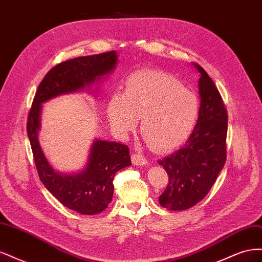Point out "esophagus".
<instances>
[{
  "label": "esophagus",
  "instance_id": "1",
  "mask_svg": "<svg viewBox=\"0 0 262 262\" xmlns=\"http://www.w3.org/2000/svg\"><path fill=\"white\" fill-rule=\"evenodd\" d=\"M131 160L133 165H139V166H143L147 164V161L145 160L144 156H142L141 154L138 153H133L131 156Z\"/></svg>",
  "mask_w": 262,
  "mask_h": 262
}]
</instances>
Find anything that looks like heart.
Returning a JSON list of instances; mask_svg holds the SVG:
<instances>
[{"label": "heart", "instance_id": "b5f03b06", "mask_svg": "<svg viewBox=\"0 0 262 262\" xmlns=\"http://www.w3.org/2000/svg\"><path fill=\"white\" fill-rule=\"evenodd\" d=\"M109 122L124 137L137 128L155 152H168L191 137L200 116L196 95L175 77L160 70L132 72L124 82L123 94L115 93L107 106Z\"/></svg>", "mask_w": 262, "mask_h": 262}]
</instances>
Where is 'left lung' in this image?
<instances>
[{
  "instance_id": "1",
  "label": "left lung",
  "mask_w": 262,
  "mask_h": 262,
  "mask_svg": "<svg viewBox=\"0 0 262 262\" xmlns=\"http://www.w3.org/2000/svg\"><path fill=\"white\" fill-rule=\"evenodd\" d=\"M200 73V116L186 144L158 161L168 173V185L158 198L163 208L181 211L192 208L208 194L226 160L227 113L221 95L208 73Z\"/></svg>"
}]
</instances>
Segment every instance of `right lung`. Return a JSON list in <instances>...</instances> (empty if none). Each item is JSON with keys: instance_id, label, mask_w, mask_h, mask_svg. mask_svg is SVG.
I'll return each mask as SVG.
<instances>
[{"instance_id": "obj_1", "label": "right lung", "mask_w": 262, "mask_h": 262, "mask_svg": "<svg viewBox=\"0 0 262 262\" xmlns=\"http://www.w3.org/2000/svg\"><path fill=\"white\" fill-rule=\"evenodd\" d=\"M117 63L118 53L110 51L75 58L55 66L39 84L28 115L27 134L40 180L64 207L85 215L100 213L112 202L115 175L131 165L129 147L117 142L95 139L83 169L76 172L55 170L38 138L42 104L61 95L91 92L94 84L100 83L114 72Z\"/></svg>"}]
</instances>
